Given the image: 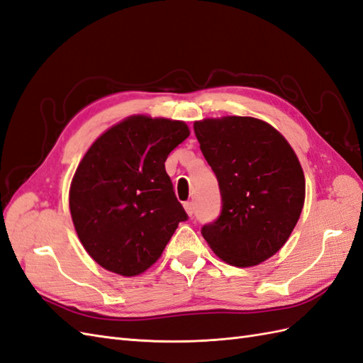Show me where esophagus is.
<instances>
[{
	"label": "esophagus",
	"instance_id": "obj_1",
	"mask_svg": "<svg viewBox=\"0 0 363 363\" xmlns=\"http://www.w3.org/2000/svg\"><path fill=\"white\" fill-rule=\"evenodd\" d=\"M184 208H185V212L189 213V216H193V213H195V207H193V202L191 201H187L184 204Z\"/></svg>",
	"mask_w": 363,
	"mask_h": 363
}]
</instances>
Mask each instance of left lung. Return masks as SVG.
<instances>
[{
  "label": "left lung",
  "instance_id": "obj_1",
  "mask_svg": "<svg viewBox=\"0 0 363 363\" xmlns=\"http://www.w3.org/2000/svg\"><path fill=\"white\" fill-rule=\"evenodd\" d=\"M218 179L221 213L201 233L215 254L238 267L255 266L283 247L305 202V174L280 133L254 117L193 125Z\"/></svg>",
  "mask_w": 363,
  "mask_h": 363
}]
</instances>
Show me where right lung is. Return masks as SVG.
<instances>
[{
  "label": "right lung",
  "instance_id": "right-lung-1",
  "mask_svg": "<svg viewBox=\"0 0 363 363\" xmlns=\"http://www.w3.org/2000/svg\"><path fill=\"white\" fill-rule=\"evenodd\" d=\"M189 134L184 122L134 116L83 156L71 184V216L83 247L108 271H147L189 220L165 172L168 155Z\"/></svg>",
  "mask_w": 363,
  "mask_h": 363
}]
</instances>
